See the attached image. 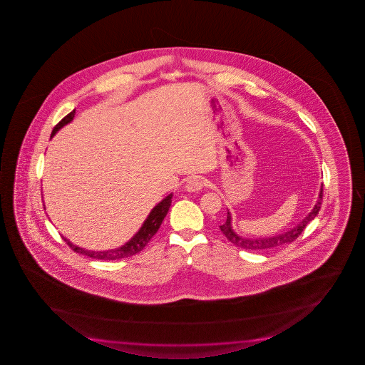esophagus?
I'll use <instances>...</instances> for the list:
<instances>
[{"mask_svg": "<svg viewBox=\"0 0 365 365\" xmlns=\"http://www.w3.org/2000/svg\"><path fill=\"white\" fill-rule=\"evenodd\" d=\"M205 182L202 178H190L186 181L185 187L187 192H198L199 190L203 189Z\"/></svg>", "mask_w": 365, "mask_h": 365, "instance_id": "34e87169", "label": "esophagus"}]
</instances>
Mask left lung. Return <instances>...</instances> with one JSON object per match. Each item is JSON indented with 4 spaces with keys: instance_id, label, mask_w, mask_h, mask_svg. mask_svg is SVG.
<instances>
[{
    "instance_id": "1",
    "label": "left lung",
    "mask_w": 365,
    "mask_h": 365,
    "mask_svg": "<svg viewBox=\"0 0 365 365\" xmlns=\"http://www.w3.org/2000/svg\"><path fill=\"white\" fill-rule=\"evenodd\" d=\"M322 198H323V185L319 192V199L317 200L313 210L310 212L308 216L304 218L302 222L297 225V227L291 229L290 231H286L284 234H278L271 237H259V239H244L241 236L236 235L234 230L231 227V215L227 212V220L226 222L220 226V229L222 231L223 235L227 237V240L231 241L234 245L245 250H264V249H272V247H281L284 244H290L292 241L297 240L300 234L303 232L305 226L314 220L315 216L318 215V212L321 210Z\"/></svg>"
}]
</instances>
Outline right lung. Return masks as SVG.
I'll use <instances>...</instances> for the list:
<instances>
[{
  "label": "right lung",
  "instance_id": "right-lung-1",
  "mask_svg": "<svg viewBox=\"0 0 365 365\" xmlns=\"http://www.w3.org/2000/svg\"><path fill=\"white\" fill-rule=\"evenodd\" d=\"M74 115L75 110H73L68 115L62 118L61 121L53 128L51 135H55L56 133L61 129L63 125L68 124L74 118ZM171 198H173V194L167 195L166 198L157 204L152 212L149 213L147 220L144 221L142 227L136 232L134 237H131V240L128 241L125 245L118 247V249L106 250V252H92V250H86L83 247H76L74 244H71L70 241L66 240L65 237H63V240L68 244V247L74 250L75 253L83 254V255H87L89 258H94V259L116 260L128 258V257H131V255L139 253L140 250H143V247H145L150 239L155 235V232L158 231L160 226H161L162 221L166 217L167 212L170 210Z\"/></svg>",
  "mask_w": 365,
  "mask_h": 365
}]
</instances>
